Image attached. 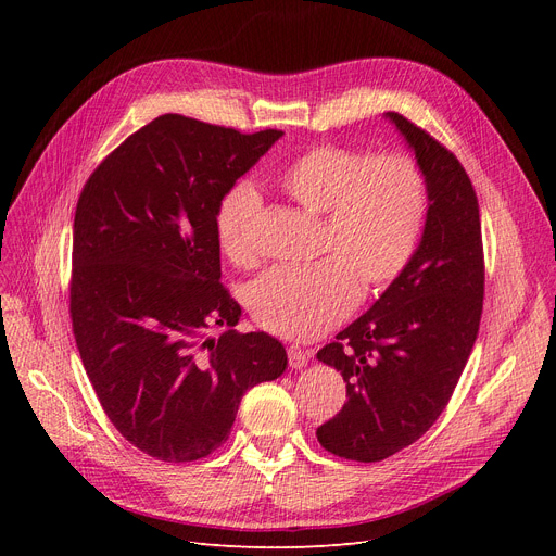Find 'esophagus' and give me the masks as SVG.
I'll list each match as a JSON object with an SVG mask.
<instances>
[{
    "mask_svg": "<svg viewBox=\"0 0 556 556\" xmlns=\"http://www.w3.org/2000/svg\"><path fill=\"white\" fill-rule=\"evenodd\" d=\"M288 363H290V367H293V369L306 367V363H308V352H304V349L298 346V344H290V346H288Z\"/></svg>",
    "mask_w": 556,
    "mask_h": 556,
    "instance_id": "esophagus-1",
    "label": "esophagus"
}]
</instances>
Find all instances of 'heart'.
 <instances>
[{"instance_id": "b5f03b06", "label": "heart", "mask_w": 556, "mask_h": 556, "mask_svg": "<svg viewBox=\"0 0 556 556\" xmlns=\"http://www.w3.org/2000/svg\"><path fill=\"white\" fill-rule=\"evenodd\" d=\"M279 189L311 214L325 216L319 252L311 266H277L256 279L248 304L270 333L308 340L329 331L365 290L392 283L413 258L428 214V187L419 164L403 153L371 155L319 143L290 160ZM261 198L248 182L231 187L216 210L223 254L248 266L256 258Z\"/></svg>"}]
</instances>
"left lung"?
<instances>
[{"label":"left lung","mask_w":556,"mask_h":556,"mask_svg":"<svg viewBox=\"0 0 556 556\" xmlns=\"http://www.w3.org/2000/svg\"><path fill=\"white\" fill-rule=\"evenodd\" d=\"M386 116L415 151L428 214L403 273L317 352L346 383V403L317 428V442L356 462H381L415 444L444 413L476 344L484 300L480 207L469 175L403 114Z\"/></svg>","instance_id":"left-lung-1"}]
</instances>
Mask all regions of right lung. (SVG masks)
Segmentation results:
<instances>
[{
	"mask_svg": "<svg viewBox=\"0 0 556 556\" xmlns=\"http://www.w3.org/2000/svg\"><path fill=\"white\" fill-rule=\"evenodd\" d=\"M281 130L243 135L162 114L85 182L74 216L70 313L78 354L108 419L141 453H214L243 394L275 381L283 344L239 333L220 283L216 210ZM212 324L227 326L204 339Z\"/></svg>",
	"mask_w": 556,
	"mask_h": 556,
	"instance_id": "right-lung-1",
	"label": "right lung"
}]
</instances>
